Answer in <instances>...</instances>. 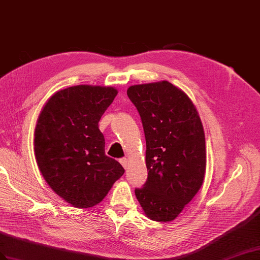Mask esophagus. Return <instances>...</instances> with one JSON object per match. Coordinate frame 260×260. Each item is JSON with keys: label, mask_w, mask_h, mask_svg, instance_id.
<instances>
[{"label": "esophagus", "mask_w": 260, "mask_h": 260, "mask_svg": "<svg viewBox=\"0 0 260 260\" xmlns=\"http://www.w3.org/2000/svg\"><path fill=\"white\" fill-rule=\"evenodd\" d=\"M119 162L123 166V167L126 169L127 168V165H128V159L127 158H121L119 159Z\"/></svg>", "instance_id": "obj_1"}]
</instances>
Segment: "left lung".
<instances>
[{
    "label": "left lung",
    "instance_id": "left-lung-1",
    "mask_svg": "<svg viewBox=\"0 0 260 260\" xmlns=\"http://www.w3.org/2000/svg\"><path fill=\"white\" fill-rule=\"evenodd\" d=\"M142 118L147 181L135 194L145 215L171 222L198 193L205 176L203 125L187 93L168 81L132 85Z\"/></svg>",
    "mask_w": 260,
    "mask_h": 260
}]
</instances>
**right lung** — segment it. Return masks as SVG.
Wrapping results in <instances>:
<instances>
[{
	"label": "right lung",
	"instance_id": "add662e5",
	"mask_svg": "<svg viewBox=\"0 0 260 260\" xmlns=\"http://www.w3.org/2000/svg\"><path fill=\"white\" fill-rule=\"evenodd\" d=\"M113 86L80 84L57 91L38 116L34 151L57 196L78 209L96 205L125 172L105 155L99 122L117 95Z\"/></svg>",
	"mask_w": 260,
	"mask_h": 260
}]
</instances>
